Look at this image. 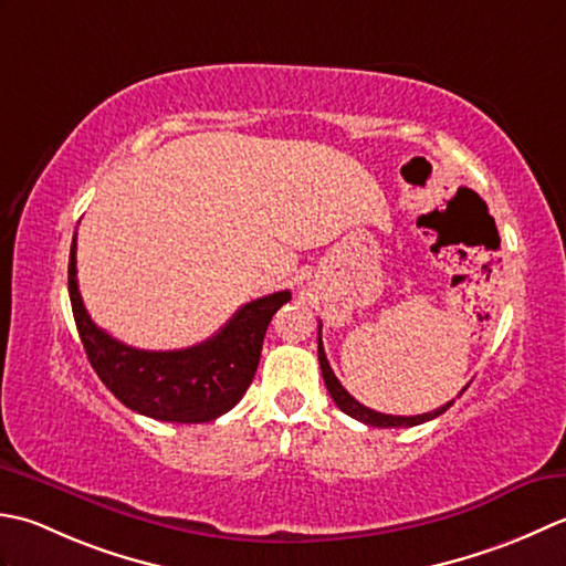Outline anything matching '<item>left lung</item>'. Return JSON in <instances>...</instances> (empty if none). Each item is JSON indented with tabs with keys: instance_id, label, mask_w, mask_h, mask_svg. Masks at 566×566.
I'll return each instance as SVG.
<instances>
[{
	"instance_id": "8db88e82",
	"label": "left lung",
	"mask_w": 566,
	"mask_h": 566,
	"mask_svg": "<svg viewBox=\"0 0 566 566\" xmlns=\"http://www.w3.org/2000/svg\"><path fill=\"white\" fill-rule=\"evenodd\" d=\"M319 332H322V325H319ZM319 332H317V356H319L322 378H325V386H327V390H329L332 400L337 402V408H339L342 412H347L349 418L359 420V422H364V424H371V428H415V424H422V422H428V420L440 418V415H442L444 410L452 408V402H454V400H449L447 406L437 408V410H432V412H424V415H410V418H406V415H384V412H376V410H371V408L361 406L359 400L352 398V396L347 394V388H344V386L339 384V378L334 376L332 366H329L327 356H325V347H322V337H319ZM459 396H461V394H459Z\"/></svg>"
}]
</instances>
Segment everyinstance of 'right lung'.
Returning <instances> with one entry per match:
<instances>
[{"mask_svg": "<svg viewBox=\"0 0 566 566\" xmlns=\"http://www.w3.org/2000/svg\"><path fill=\"white\" fill-rule=\"evenodd\" d=\"M75 237L67 291L87 359L126 408L164 422H210L232 410L251 386L271 317L291 300L281 291L241 305L214 337L188 349L148 352L114 339L90 319L77 291Z\"/></svg>", "mask_w": 566, "mask_h": 566, "instance_id": "obj_1", "label": "right lung"}]
</instances>
